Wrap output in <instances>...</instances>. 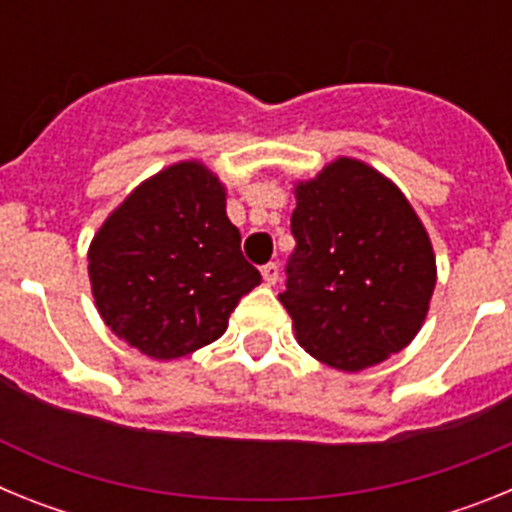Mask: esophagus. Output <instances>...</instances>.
I'll use <instances>...</instances> for the list:
<instances>
[{
  "mask_svg": "<svg viewBox=\"0 0 512 512\" xmlns=\"http://www.w3.org/2000/svg\"><path fill=\"white\" fill-rule=\"evenodd\" d=\"M261 277H264V282L269 284V287H274L279 279V266L277 264H266L261 266Z\"/></svg>",
  "mask_w": 512,
  "mask_h": 512,
  "instance_id": "34e87169",
  "label": "esophagus"
}]
</instances>
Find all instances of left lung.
<instances>
[{
	"label": "left lung",
	"instance_id": "left-lung-1",
	"mask_svg": "<svg viewBox=\"0 0 512 512\" xmlns=\"http://www.w3.org/2000/svg\"><path fill=\"white\" fill-rule=\"evenodd\" d=\"M287 307L297 343L338 372H361L402 351L425 323L436 253L392 179L338 156L295 184Z\"/></svg>",
	"mask_w": 512,
	"mask_h": 512
}]
</instances>
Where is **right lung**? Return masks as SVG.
I'll return each instance as SVG.
<instances>
[{"mask_svg": "<svg viewBox=\"0 0 512 512\" xmlns=\"http://www.w3.org/2000/svg\"><path fill=\"white\" fill-rule=\"evenodd\" d=\"M87 259L104 325L156 361L217 341L261 284L225 212V184L194 158L140 182L99 225Z\"/></svg>", "mask_w": 512, "mask_h": 512, "instance_id": "add662e5", "label": "right lung"}]
</instances>
